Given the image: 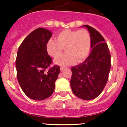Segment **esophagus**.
<instances>
[{
  "label": "esophagus",
  "instance_id": "obj_1",
  "mask_svg": "<svg viewBox=\"0 0 127 127\" xmlns=\"http://www.w3.org/2000/svg\"><path fill=\"white\" fill-rule=\"evenodd\" d=\"M60 69H61V71H63V70L65 69V67H63V66H61V67H60Z\"/></svg>",
  "mask_w": 127,
  "mask_h": 127
}]
</instances>
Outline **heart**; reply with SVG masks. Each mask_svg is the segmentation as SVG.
I'll return each mask as SVG.
<instances>
[{
	"label": "heart",
	"mask_w": 127,
	"mask_h": 127,
	"mask_svg": "<svg viewBox=\"0 0 127 127\" xmlns=\"http://www.w3.org/2000/svg\"><path fill=\"white\" fill-rule=\"evenodd\" d=\"M64 48L66 53L56 60V63L66 66L74 61L82 62L87 57L90 50V34L86 29H66L56 35V40L50 39L46 43L47 53L54 58L61 55Z\"/></svg>",
	"instance_id": "1"
}]
</instances>
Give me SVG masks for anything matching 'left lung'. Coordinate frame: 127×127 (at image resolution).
<instances>
[{
    "instance_id": "8db88e82",
    "label": "left lung",
    "mask_w": 127,
    "mask_h": 127,
    "mask_svg": "<svg viewBox=\"0 0 127 127\" xmlns=\"http://www.w3.org/2000/svg\"><path fill=\"white\" fill-rule=\"evenodd\" d=\"M92 50L80 64L71 67V87L75 96L85 100L95 99L101 94L108 80L111 53L101 34L88 25Z\"/></svg>"
}]
</instances>
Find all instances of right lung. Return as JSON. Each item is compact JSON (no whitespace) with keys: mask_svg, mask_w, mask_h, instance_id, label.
<instances>
[{"mask_svg":"<svg viewBox=\"0 0 127 127\" xmlns=\"http://www.w3.org/2000/svg\"><path fill=\"white\" fill-rule=\"evenodd\" d=\"M50 31L39 28L23 41L17 52L16 68L20 87L26 95L34 100L50 96L60 67L52 64L46 50V43L52 37Z\"/></svg>","mask_w":127,"mask_h":127,"instance_id":"add662e5","label":"right lung"}]
</instances>
